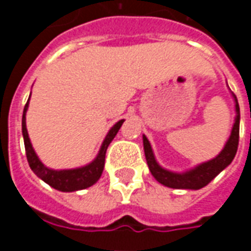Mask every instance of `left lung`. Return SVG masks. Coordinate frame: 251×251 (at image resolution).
I'll list each match as a JSON object with an SVG mask.
<instances>
[{
	"mask_svg": "<svg viewBox=\"0 0 251 251\" xmlns=\"http://www.w3.org/2000/svg\"><path fill=\"white\" fill-rule=\"evenodd\" d=\"M234 103H235V120L232 125L231 134L228 137V140L225 144V147L221 151V153L214 157L212 160H208L205 163H201L196 165L194 168L185 172H174L169 169L163 168L160 164L156 161L154 153L151 147V142L147 138V136H142V142H144V152L147 157L148 167L153 177L157 180L158 183H161L165 187L176 189H200L205 187L210 183L211 180L221 174L223 169L228 167L231 161L235 157V153L238 149V141H239V104H238L237 97L232 94Z\"/></svg>",
	"mask_w": 251,
	"mask_h": 251,
	"instance_id": "8db88e82",
	"label": "left lung"
}]
</instances>
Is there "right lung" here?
Returning a JSON list of instances; mask_svg holds the SVG:
<instances>
[{
    "mask_svg": "<svg viewBox=\"0 0 251 251\" xmlns=\"http://www.w3.org/2000/svg\"><path fill=\"white\" fill-rule=\"evenodd\" d=\"M30 98V95H29ZM29 106V99L25 104L24 113H23V137H24L25 152H26V158L29 163L30 169L37 175V177H40L43 181H46L47 184H50L52 188L62 191V192H74L79 189H84L95 184L100 177V175L103 172L104 168V157H106V151L110 142L114 140L115 134L118 133L120 127L124 124L125 120L118 121L107 133V136L104 137L103 142L100 145L97 157L94 158L91 163H88L84 167L74 169H51L46 167L41 163L40 158L37 157L35 149L30 144L28 130H26V110Z\"/></svg>",
    "mask_w": 251,
    "mask_h": 251,
    "instance_id": "obj_1",
    "label": "right lung"
}]
</instances>
